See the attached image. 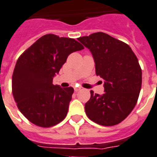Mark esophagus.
Masks as SVG:
<instances>
[{"mask_svg":"<svg viewBox=\"0 0 157 157\" xmlns=\"http://www.w3.org/2000/svg\"><path fill=\"white\" fill-rule=\"evenodd\" d=\"M82 90L81 87H75V92H78V91H79V90Z\"/></svg>","mask_w":157,"mask_h":157,"instance_id":"esophagus-1","label":"esophagus"}]
</instances>
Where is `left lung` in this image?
<instances>
[{
    "instance_id": "obj_1",
    "label": "left lung",
    "mask_w": 157,
    "mask_h": 157,
    "mask_svg": "<svg viewBox=\"0 0 157 157\" xmlns=\"http://www.w3.org/2000/svg\"><path fill=\"white\" fill-rule=\"evenodd\" d=\"M78 40L90 50L96 75L105 80L103 95L90 90L86 116L103 126L120 124L134 109L140 92L142 71L136 54L128 44L103 32Z\"/></svg>"
}]
</instances>
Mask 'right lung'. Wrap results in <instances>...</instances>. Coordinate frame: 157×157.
<instances>
[{
  "instance_id": "right-lung-1",
  "label": "right lung",
  "mask_w": 157,
  "mask_h": 157,
  "mask_svg": "<svg viewBox=\"0 0 157 157\" xmlns=\"http://www.w3.org/2000/svg\"><path fill=\"white\" fill-rule=\"evenodd\" d=\"M82 49L73 38L49 33L21 54L13 73L12 92L18 109L29 121L50 128L66 118L74 89L54 85L53 78L67 57Z\"/></svg>"
}]
</instances>
